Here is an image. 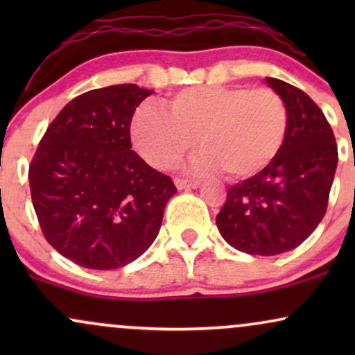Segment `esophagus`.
<instances>
[{
  "label": "esophagus",
  "mask_w": 355,
  "mask_h": 355,
  "mask_svg": "<svg viewBox=\"0 0 355 355\" xmlns=\"http://www.w3.org/2000/svg\"><path fill=\"white\" fill-rule=\"evenodd\" d=\"M200 185L198 180H190V178H175V187L178 190H190V189H197Z\"/></svg>",
  "instance_id": "obj_1"
}]
</instances>
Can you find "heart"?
<instances>
[{
    "instance_id": "1",
    "label": "heart",
    "mask_w": 355,
    "mask_h": 355,
    "mask_svg": "<svg viewBox=\"0 0 355 355\" xmlns=\"http://www.w3.org/2000/svg\"><path fill=\"white\" fill-rule=\"evenodd\" d=\"M288 133V112L274 89L191 87L165 101V112L144 105L132 121L138 153L155 168H172L193 148V166L223 168L235 180L257 177L274 164Z\"/></svg>"
}]
</instances>
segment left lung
I'll list each match as a JSON object with an SVG mask.
<instances>
[{"instance_id":"obj_1","label":"left lung","mask_w":355,"mask_h":355,"mask_svg":"<svg viewBox=\"0 0 355 355\" xmlns=\"http://www.w3.org/2000/svg\"><path fill=\"white\" fill-rule=\"evenodd\" d=\"M288 112V133L274 164L230 187L217 215L225 242L250 255L299 247L324 218L337 168V145L322 110L302 89L266 78Z\"/></svg>"}]
</instances>
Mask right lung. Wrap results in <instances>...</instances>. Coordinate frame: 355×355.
Returning <instances> with one entry per match:
<instances>
[{
  "mask_svg": "<svg viewBox=\"0 0 355 355\" xmlns=\"http://www.w3.org/2000/svg\"><path fill=\"white\" fill-rule=\"evenodd\" d=\"M152 93L113 85L76 96L48 126L30 165L44 239L85 268L112 270L145 254L177 193L130 141L133 113Z\"/></svg>",
  "mask_w": 355,
  "mask_h": 355,
  "instance_id": "1",
  "label": "right lung"
}]
</instances>
